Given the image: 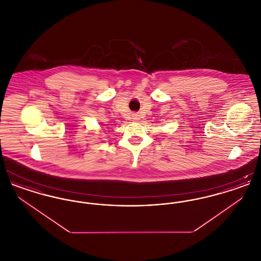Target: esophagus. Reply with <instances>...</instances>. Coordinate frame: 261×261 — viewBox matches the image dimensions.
Instances as JSON below:
<instances>
[{"label": "esophagus", "instance_id": "esophagus-1", "mask_svg": "<svg viewBox=\"0 0 261 261\" xmlns=\"http://www.w3.org/2000/svg\"><path fill=\"white\" fill-rule=\"evenodd\" d=\"M133 119H135V120L139 119V115H138V114H134V115H133Z\"/></svg>", "mask_w": 261, "mask_h": 261}]
</instances>
